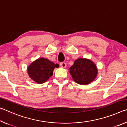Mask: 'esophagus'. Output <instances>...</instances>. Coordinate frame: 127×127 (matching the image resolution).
<instances>
[{"mask_svg": "<svg viewBox=\"0 0 127 127\" xmlns=\"http://www.w3.org/2000/svg\"><path fill=\"white\" fill-rule=\"evenodd\" d=\"M60 65H61L62 68H65L66 66V63L65 62H62V63H61V64H60Z\"/></svg>", "mask_w": 127, "mask_h": 127, "instance_id": "obj_1", "label": "esophagus"}]
</instances>
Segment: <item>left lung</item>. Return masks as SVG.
<instances>
[{"label":"left lung","mask_w":127,"mask_h":127,"mask_svg":"<svg viewBox=\"0 0 127 127\" xmlns=\"http://www.w3.org/2000/svg\"><path fill=\"white\" fill-rule=\"evenodd\" d=\"M69 73L75 82L86 85L96 78L98 70L96 64L91 60L79 58L76 60L73 65L70 67Z\"/></svg>","instance_id":"obj_1"}]
</instances>
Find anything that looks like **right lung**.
<instances>
[{"mask_svg":"<svg viewBox=\"0 0 127 127\" xmlns=\"http://www.w3.org/2000/svg\"><path fill=\"white\" fill-rule=\"evenodd\" d=\"M58 66L59 64H55L48 59L41 58L28 66L27 72L33 81L38 84H42L53 76L54 68Z\"/></svg>","mask_w":127,"mask_h":127,"instance_id":"1","label":"right lung"}]
</instances>
